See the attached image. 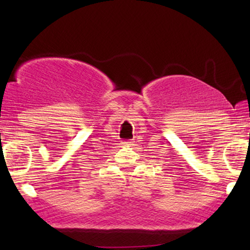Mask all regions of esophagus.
Here are the masks:
<instances>
[{
	"label": "esophagus",
	"instance_id": "1",
	"mask_svg": "<svg viewBox=\"0 0 250 250\" xmlns=\"http://www.w3.org/2000/svg\"><path fill=\"white\" fill-rule=\"evenodd\" d=\"M122 143H123V146H132L133 141H124V142H122Z\"/></svg>",
	"mask_w": 250,
	"mask_h": 250
}]
</instances>
